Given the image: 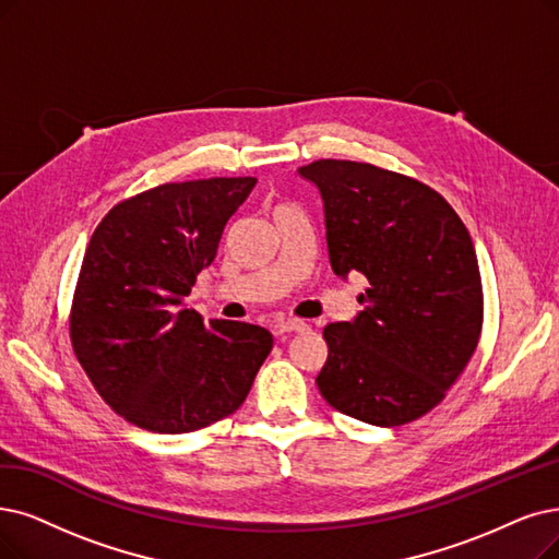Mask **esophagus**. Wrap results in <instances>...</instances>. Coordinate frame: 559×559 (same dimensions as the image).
I'll use <instances>...</instances> for the list:
<instances>
[{"instance_id": "obj_1", "label": "esophagus", "mask_w": 559, "mask_h": 559, "mask_svg": "<svg viewBox=\"0 0 559 559\" xmlns=\"http://www.w3.org/2000/svg\"><path fill=\"white\" fill-rule=\"evenodd\" d=\"M309 325L305 323V321H300V319H282V321H277L275 325H273V330H275V334H286V332H302V330H307Z\"/></svg>"}]
</instances>
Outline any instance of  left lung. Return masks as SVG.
I'll use <instances>...</instances> for the list:
<instances>
[{
  "label": "left lung",
  "instance_id": "1",
  "mask_svg": "<svg viewBox=\"0 0 559 559\" xmlns=\"http://www.w3.org/2000/svg\"><path fill=\"white\" fill-rule=\"evenodd\" d=\"M323 199L334 275L367 277L353 321L328 323L317 385L328 404L373 427L436 408L479 344L481 275L471 234L433 188L369 163L298 169Z\"/></svg>",
  "mask_w": 559,
  "mask_h": 559
}]
</instances>
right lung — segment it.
I'll return each instance as SVG.
<instances>
[{"label":"right lung","mask_w":559,"mask_h":559,"mask_svg":"<svg viewBox=\"0 0 559 559\" xmlns=\"http://www.w3.org/2000/svg\"><path fill=\"white\" fill-rule=\"evenodd\" d=\"M252 176L151 188L111 209L86 245L71 307L78 362L107 406L153 433H190L240 408L273 348L242 321L186 307Z\"/></svg>","instance_id":"1"}]
</instances>
